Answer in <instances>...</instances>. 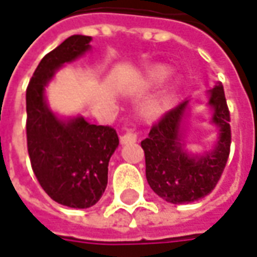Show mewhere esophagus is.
<instances>
[{"instance_id":"esophagus-1","label":"esophagus","mask_w":257,"mask_h":257,"mask_svg":"<svg viewBox=\"0 0 257 257\" xmlns=\"http://www.w3.org/2000/svg\"><path fill=\"white\" fill-rule=\"evenodd\" d=\"M138 135L134 132V129H128L123 135H121V143L122 145H128V143L136 142Z\"/></svg>"}]
</instances>
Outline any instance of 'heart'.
Here are the masks:
<instances>
[{
	"label": "heart",
	"instance_id": "1",
	"mask_svg": "<svg viewBox=\"0 0 257 257\" xmlns=\"http://www.w3.org/2000/svg\"><path fill=\"white\" fill-rule=\"evenodd\" d=\"M169 76H170V69H167L165 66H155V67H152V69L146 71L142 83L146 87H155V85L165 83ZM177 88H179L177 83H172L169 85V88L166 90L165 94L162 95V98L159 99V102L156 104V111L158 112H163L172 105L176 95H177Z\"/></svg>",
	"mask_w": 257,
	"mask_h": 257
}]
</instances>
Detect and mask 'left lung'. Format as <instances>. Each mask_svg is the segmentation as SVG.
<instances>
[{"mask_svg": "<svg viewBox=\"0 0 257 257\" xmlns=\"http://www.w3.org/2000/svg\"><path fill=\"white\" fill-rule=\"evenodd\" d=\"M208 95V105L212 108L211 122L218 126V141L212 151L191 155L184 148L183 122L187 115L188 99L167 111L141 142L148 183L167 202L186 204L208 195L215 188L228 162L231 118L224 87L216 84Z\"/></svg>", "mask_w": 257, "mask_h": 257, "instance_id": "1", "label": "left lung"}]
</instances>
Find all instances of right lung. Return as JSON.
Segmentation results:
<instances>
[{
    "instance_id": "obj_1",
    "label": "right lung",
    "mask_w": 257,
    "mask_h": 257,
    "mask_svg": "<svg viewBox=\"0 0 257 257\" xmlns=\"http://www.w3.org/2000/svg\"><path fill=\"white\" fill-rule=\"evenodd\" d=\"M91 36L73 35L49 52L26 88V141L32 170L46 194L70 208L97 204L108 183V163L119 145L111 126L83 116L60 119L49 108L45 87L64 63L88 52Z\"/></svg>"
}]
</instances>
